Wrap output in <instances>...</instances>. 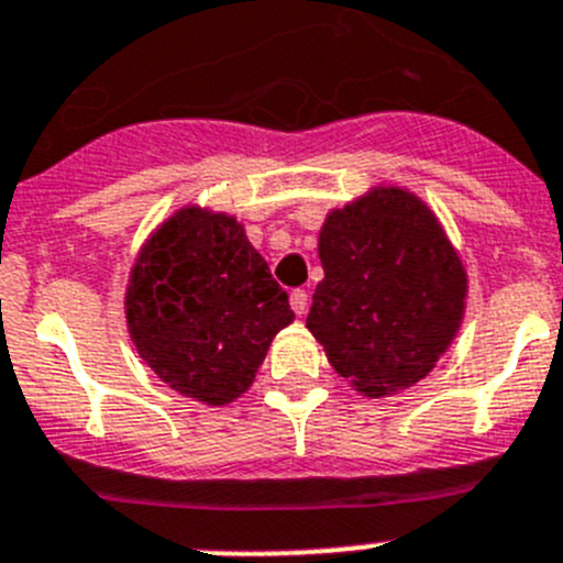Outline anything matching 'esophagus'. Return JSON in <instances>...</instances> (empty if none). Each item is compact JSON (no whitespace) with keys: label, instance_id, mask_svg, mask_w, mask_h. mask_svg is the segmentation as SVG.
<instances>
[{"label":"esophagus","instance_id":"34e87169","mask_svg":"<svg viewBox=\"0 0 563 563\" xmlns=\"http://www.w3.org/2000/svg\"><path fill=\"white\" fill-rule=\"evenodd\" d=\"M290 307H292V312H296V316H303V312H307V307H309L307 290H292L290 292Z\"/></svg>","mask_w":563,"mask_h":563}]
</instances>
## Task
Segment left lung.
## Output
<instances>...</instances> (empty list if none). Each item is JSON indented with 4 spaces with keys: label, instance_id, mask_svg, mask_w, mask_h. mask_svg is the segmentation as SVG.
I'll list each match as a JSON object with an SVG mask.
<instances>
[{
    "label": "left lung",
    "instance_id": "8db88e82",
    "mask_svg": "<svg viewBox=\"0 0 563 563\" xmlns=\"http://www.w3.org/2000/svg\"><path fill=\"white\" fill-rule=\"evenodd\" d=\"M318 256L307 329L332 368L365 396L424 379L466 309V271L435 214L407 189L379 187L329 211Z\"/></svg>",
    "mask_w": 563,
    "mask_h": 563
}]
</instances>
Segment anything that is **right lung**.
Segmentation results:
<instances>
[{"label":"right lung","mask_w":563,"mask_h":563,"mask_svg":"<svg viewBox=\"0 0 563 563\" xmlns=\"http://www.w3.org/2000/svg\"><path fill=\"white\" fill-rule=\"evenodd\" d=\"M128 332L162 383L229 405L254 383L292 309L245 229L187 206L142 245L125 292Z\"/></svg>","instance_id":"obj_1"}]
</instances>
